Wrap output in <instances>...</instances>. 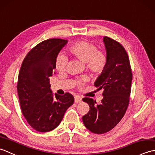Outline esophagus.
Instances as JSON below:
<instances>
[{"mask_svg":"<svg viewBox=\"0 0 155 155\" xmlns=\"http://www.w3.org/2000/svg\"><path fill=\"white\" fill-rule=\"evenodd\" d=\"M82 101V98L81 97H78V96H76L74 97V102L75 103H80V102Z\"/></svg>","mask_w":155,"mask_h":155,"instance_id":"34e87169","label":"esophagus"}]
</instances>
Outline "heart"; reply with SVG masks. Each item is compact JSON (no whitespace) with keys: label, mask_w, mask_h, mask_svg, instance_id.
Masks as SVG:
<instances>
[{"label":"heart","mask_w":155,"mask_h":155,"mask_svg":"<svg viewBox=\"0 0 155 155\" xmlns=\"http://www.w3.org/2000/svg\"><path fill=\"white\" fill-rule=\"evenodd\" d=\"M68 52L72 58L84 62L85 67L93 75H100L107 67V53L104 51L99 50L96 45L90 41H80L75 42L68 48ZM67 63V58L59 55L55 60V69L59 72H63L66 70ZM87 81V77L84 76L76 80L74 84L81 87Z\"/></svg>","instance_id":"b5f03b06"}]
</instances>
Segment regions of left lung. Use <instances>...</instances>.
Returning <instances> with one entry per match:
<instances>
[{
	"label": "left lung",
	"instance_id": "left-lung-1",
	"mask_svg": "<svg viewBox=\"0 0 155 155\" xmlns=\"http://www.w3.org/2000/svg\"><path fill=\"white\" fill-rule=\"evenodd\" d=\"M108 62L107 68L94 83L98 89L103 88L100 104L85 97L83 101L89 105V111L83 117L88 130L103 134L113 129L123 117L128 106L133 73L127 52L123 46L114 39L104 37Z\"/></svg>",
	"mask_w": 155,
	"mask_h": 155
}]
</instances>
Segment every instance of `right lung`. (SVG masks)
I'll use <instances>...</instances> for the list:
<instances>
[{
  "mask_svg": "<svg viewBox=\"0 0 155 155\" xmlns=\"http://www.w3.org/2000/svg\"><path fill=\"white\" fill-rule=\"evenodd\" d=\"M67 42L51 38L40 42L28 52L20 69L16 87L22 113L27 123L38 132H48L57 127L74 103V97L69 93L52 94L49 82L55 73L58 52Z\"/></svg>",
  "mask_w": 155,
  "mask_h": 155,
  "instance_id": "1",
  "label": "right lung"
}]
</instances>
